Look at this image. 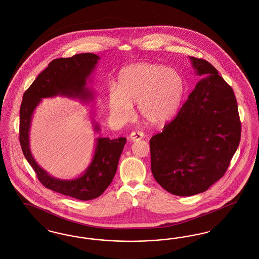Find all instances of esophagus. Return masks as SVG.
<instances>
[{
	"label": "esophagus",
	"instance_id": "obj_1",
	"mask_svg": "<svg viewBox=\"0 0 259 259\" xmlns=\"http://www.w3.org/2000/svg\"><path fill=\"white\" fill-rule=\"evenodd\" d=\"M143 137H144V134H143L142 132H140V131H134V132H132V133L130 134L129 139H130L131 142H138V141L142 140Z\"/></svg>",
	"mask_w": 259,
	"mask_h": 259
}]
</instances>
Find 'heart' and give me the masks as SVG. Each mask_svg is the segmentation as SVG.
Returning <instances> with one entry per match:
<instances>
[{
  "instance_id": "b5f03b06",
  "label": "heart",
  "mask_w": 259,
  "mask_h": 259,
  "mask_svg": "<svg viewBox=\"0 0 259 259\" xmlns=\"http://www.w3.org/2000/svg\"><path fill=\"white\" fill-rule=\"evenodd\" d=\"M116 90H111L108 103L112 114L122 122L133 115L137 105L139 117L147 125L166 123L180 106L184 81L175 68L141 62L123 68L117 76Z\"/></svg>"
}]
</instances>
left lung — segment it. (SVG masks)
<instances>
[{
  "label": "left lung",
  "instance_id": "1",
  "mask_svg": "<svg viewBox=\"0 0 259 259\" xmlns=\"http://www.w3.org/2000/svg\"><path fill=\"white\" fill-rule=\"evenodd\" d=\"M202 77L176 118L150 139L151 171L168 193H203L226 174L238 148L241 122L234 93L209 62L189 57Z\"/></svg>",
  "mask_w": 259,
  "mask_h": 259
}]
</instances>
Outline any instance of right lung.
I'll return each mask as SVG.
<instances>
[{
    "label": "right lung",
    "mask_w": 259,
    "mask_h": 259,
    "mask_svg": "<svg viewBox=\"0 0 259 259\" xmlns=\"http://www.w3.org/2000/svg\"><path fill=\"white\" fill-rule=\"evenodd\" d=\"M98 60H100L99 57L92 53L54 60L25 92L20 107L21 147L38 180L43 186L52 191L80 200H90L101 196L112 183L126 138L120 137L114 140L97 138L93 160L83 175L74 179H59L44 170L31 155L29 134L32 114L43 98L63 96L78 98L83 102L93 100L94 93L85 84ZM93 128L97 133L100 131L98 123H93Z\"/></svg>",
    "instance_id": "add662e5"
}]
</instances>
